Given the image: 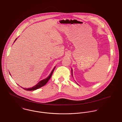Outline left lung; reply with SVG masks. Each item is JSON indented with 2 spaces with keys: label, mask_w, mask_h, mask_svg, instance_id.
I'll return each mask as SVG.
<instances>
[{
  "label": "left lung",
  "mask_w": 122,
  "mask_h": 122,
  "mask_svg": "<svg viewBox=\"0 0 122 122\" xmlns=\"http://www.w3.org/2000/svg\"><path fill=\"white\" fill-rule=\"evenodd\" d=\"M72 73H73V70H72ZM72 75H73V74H72Z\"/></svg>",
  "instance_id": "1"
}]
</instances>
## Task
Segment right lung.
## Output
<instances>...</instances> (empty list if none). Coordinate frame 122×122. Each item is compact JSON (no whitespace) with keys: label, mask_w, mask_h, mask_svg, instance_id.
<instances>
[{"label":"right lung","mask_w":122,"mask_h":122,"mask_svg":"<svg viewBox=\"0 0 122 122\" xmlns=\"http://www.w3.org/2000/svg\"><path fill=\"white\" fill-rule=\"evenodd\" d=\"M16 39L15 40V41L16 40ZM15 41H14V42H15ZM55 68H54V69L52 70V71L51 72V74H50V75H49L46 78V79H44V80H43L40 81L38 83H37L36 86H34L32 87V88H23V89H25V90L33 91V90H36V89H38V88H40V87L43 86H45V85L47 83V82H48V80L50 79V78H51V76H52V74H53V72H54V70H55Z\"/></svg>","instance_id":"1"}]
</instances>
